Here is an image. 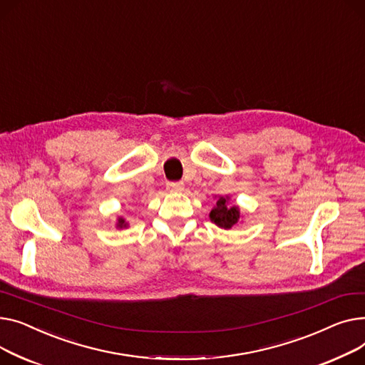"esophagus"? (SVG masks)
<instances>
[{"instance_id":"obj_1","label":"esophagus","mask_w":365,"mask_h":365,"mask_svg":"<svg viewBox=\"0 0 365 365\" xmlns=\"http://www.w3.org/2000/svg\"><path fill=\"white\" fill-rule=\"evenodd\" d=\"M168 191H173V192H180L184 190V184L182 182H168L166 184Z\"/></svg>"}]
</instances>
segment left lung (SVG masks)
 Listing matches in <instances>:
<instances>
[{
    "label": "left lung",
    "instance_id": "1",
    "mask_svg": "<svg viewBox=\"0 0 365 365\" xmlns=\"http://www.w3.org/2000/svg\"><path fill=\"white\" fill-rule=\"evenodd\" d=\"M209 220L220 228L230 230L242 221V213L237 205H230V196H220L209 213Z\"/></svg>",
    "mask_w": 365,
    "mask_h": 365
}]
</instances>
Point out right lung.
<instances>
[{
	"label": "right lung",
	"mask_w": 365,
	"mask_h": 365,
	"mask_svg": "<svg viewBox=\"0 0 365 365\" xmlns=\"http://www.w3.org/2000/svg\"><path fill=\"white\" fill-rule=\"evenodd\" d=\"M126 227H128L126 220H125V218H122V217H119V218H118V221H116V228L122 230V228H126Z\"/></svg>",
	"instance_id": "1"
}]
</instances>
